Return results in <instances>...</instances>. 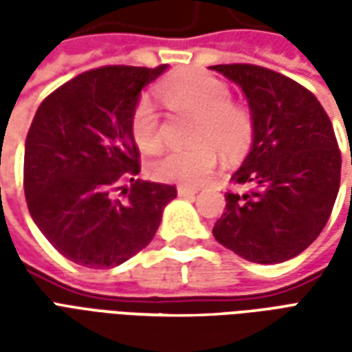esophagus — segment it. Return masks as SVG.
<instances>
[{
  "instance_id": "obj_1",
  "label": "esophagus",
  "mask_w": 352,
  "mask_h": 352,
  "mask_svg": "<svg viewBox=\"0 0 352 352\" xmlns=\"http://www.w3.org/2000/svg\"><path fill=\"white\" fill-rule=\"evenodd\" d=\"M179 192V196H183V198H192V196H196V188H188V186H179L177 188Z\"/></svg>"
}]
</instances>
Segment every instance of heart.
<instances>
[{
	"label": "heart",
	"mask_w": 352,
	"mask_h": 352,
	"mask_svg": "<svg viewBox=\"0 0 352 352\" xmlns=\"http://www.w3.org/2000/svg\"><path fill=\"white\" fill-rule=\"evenodd\" d=\"M162 100L173 111L198 115L192 148H173L148 164L156 181L181 186H199L217 166V148L234 158L243 154L254 138V115L245 103L232 100L230 87L206 72L171 77L158 85ZM130 133L143 153H154L162 145L160 115L148 96H141L131 109Z\"/></svg>",
	"instance_id": "1"
}]
</instances>
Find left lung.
<instances>
[{
  "instance_id": "obj_1",
  "label": "left lung",
  "mask_w": 352,
  "mask_h": 352,
  "mask_svg": "<svg viewBox=\"0 0 352 352\" xmlns=\"http://www.w3.org/2000/svg\"><path fill=\"white\" fill-rule=\"evenodd\" d=\"M234 80L254 115V139L226 192L214 239L241 258L279 264L305 251L330 219L341 179L333 126L315 94L254 64L211 65ZM352 164V158H351Z\"/></svg>"
}]
</instances>
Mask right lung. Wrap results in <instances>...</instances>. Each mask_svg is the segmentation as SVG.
Instances as JSON below:
<instances>
[{"label": "right lung", "instance_id": "add662e5", "mask_svg": "<svg viewBox=\"0 0 352 352\" xmlns=\"http://www.w3.org/2000/svg\"><path fill=\"white\" fill-rule=\"evenodd\" d=\"M164 72L166 64L96 67L49 94L35 113L24 151L28 209L75 264L105 270L138 254L177 196L173 184L135 179L141 164L130 133L141 88Z\"/></svg>", "mask_w": 352, "mask_h": 352}]
</instances>
